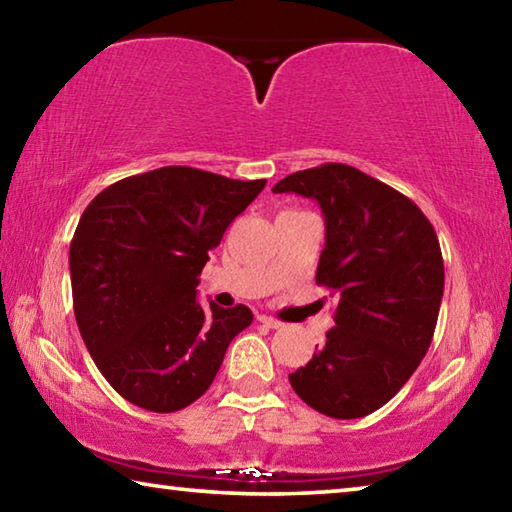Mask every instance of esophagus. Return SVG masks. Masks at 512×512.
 Masks as SVG:
<instances>
[{
    "label": "esophagus",
    "instance_id": "esophagus-1",
    "mask_svg": "<svg viewBox=\"0 0 512 512\" xmlns=\"http://www.w3.org/2000/svg\"><path fill=\"white\" fill-rule=\"evenodd\" d=\"M257 320H259V323H262V325L271 327V329H277V327H280V320H275V318L266 316V314H257Z\"/></svg>",
    "mask_w": 512,
    "mask_h": 512
}]
</instances>
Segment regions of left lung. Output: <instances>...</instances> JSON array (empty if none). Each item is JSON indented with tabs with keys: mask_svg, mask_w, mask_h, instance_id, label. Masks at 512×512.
<instances>
[{
	"mask_svg": "<svg viewBox=\"0 0 512 512\" xmlns=\"http://www.w3.org/2000/svg\"><path fill=\"white\" fill-rule=\"evenodd\" d=\"M273 194L314 198L325 216L316 284L336 298L334 327L293 391L336 420L384 406L420 366L445 289L436 230L411 198L348 164L296 171Z\"/></svg>",
	"mask_w": 512,
	"mask_h": 512,
	"instance_id": "left-lung-1",
	"label": "left lung"
}]
</instances>
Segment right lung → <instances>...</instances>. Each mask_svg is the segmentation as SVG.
Wrapping results in <instances>:
<instances>
[{
	"mask_svg": "<svg viewBox=\"0 0 512 512\" xmlns=\"http://www.w3.org/2000/svg\"><path fill=\"white\" fill-rule=\"evenodd\" d=\"M264 185L162 167L119 180L85 207L69 246L74 316L124 400L155 413L185 409L253 323L246 305L203 309L196 287L207 253Z\"/></svg>",
	"mask_w": 512,
	"mask_h": 512,
	"instance_id": "add662e5",
	"label": "right lung"
}]
</instances>
